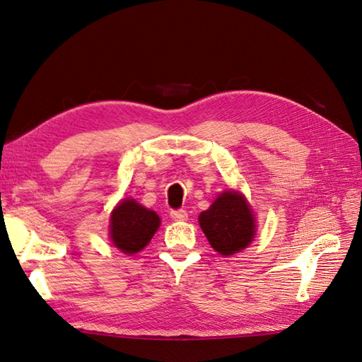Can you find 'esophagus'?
<instances>
[{
  "label": "esophagus",
  "instance_id": "obj_1",
  "mask_svg": "<svg viewBox=\"0 0 362 362\" xmlns=\"http://www.w3.org/2000/svg\"><path fill=\"white\" fill-rule=\"evenodd\" d=\"M171 218L174 221H187L188 219V213H187V210H183V209L173 210L171 211Z\"/></svg>",
  "mask_w": 362,
  "mask_h": 362
}]
</instances>
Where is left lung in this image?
<instances>
[{
	"label": "left lung",
	"mask_w": 362,
	"mask_h": 362,
	"mask_svg": "<svg viewBox=\"0 0 362 362\" xmlns=\"http://www.w3.org/2000/svg\"><path fill=\"white\" fill-rule=\"evenodd\" d=\"M211 247L221 255H233L247 247L255 235V219L247 202L235 191H226L199 216Z\"/></svg>",
	"instance_id": "8db88e82"
}]
</instances>
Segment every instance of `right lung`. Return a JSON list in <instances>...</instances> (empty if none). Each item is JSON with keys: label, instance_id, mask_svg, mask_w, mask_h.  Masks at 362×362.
Returning <instances> with one entry per match:
<instances>
[{"label": "right lung", "instance_id": "1", "mask_svg": "<svg viewBox=\"0 0 362 362\" xmlns=\"http://www.w3.org/2000/svg\"><path fill=\"white\" fill-rule=\"evenodd\" d=\"M160 226L156 211L144 209L134 199H124L110 218L112 243L124 253H136L148 245Z\"/></svg>", "mask_w": 362, "mask_h": 362}]
</instances>
